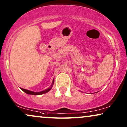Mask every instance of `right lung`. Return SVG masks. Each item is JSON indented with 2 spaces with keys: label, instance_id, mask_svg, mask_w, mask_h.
Masks as SVG:
<instances>
[{
  "label": "right lung",
  "instance_id": "add662e5",
  "mask_svg": "<svg viewBox=\"0 0 127 127\" xmlns=\"http://www.w3.org/2000/svg\"><path fill=\"white\" fill-rule=\"evenodd\" d=\"M53 83H54V80H53V83H52V84L51 87L48 88V89H46V90H45L42 91V92H31V91L26 90V89H21V90L23 91V92H24L25 93L28 94V95H43V94H44V93H47V92H48L49 91H50V90H51V89H52V86H53Z\"/></svg>",
  "mask_w": 127,
  "mask_h": 127
}]
</instances>
